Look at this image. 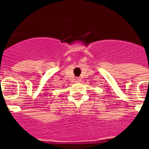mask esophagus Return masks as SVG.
I'll return each instance as SVG.
<instances>
[{"label": "esophagus", "mask_w": 149, "mask_h": 149, "mask_svg": "<svg viewBox=\"0 0 149 149\" xmlns=\"http://www.w3.org/2000/svg\"><path fill=\"white\" fill-rule=\"evenodd\" d=\"M81 79L80 78H76V82H81Z\"/></svg>", "instance_id": "1"}]
</instances>
